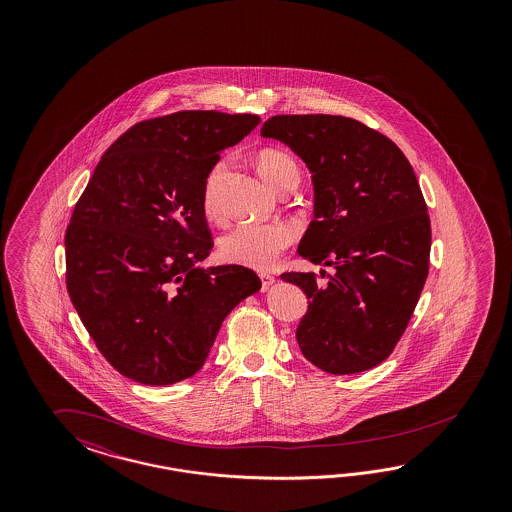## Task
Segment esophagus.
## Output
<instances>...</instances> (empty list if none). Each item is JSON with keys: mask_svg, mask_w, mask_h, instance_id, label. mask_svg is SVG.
I'll return each instance as SVG.
<instances>
[{"mask_svg": "<svg viewBox=\"0 0 512 512\" xmlns=\"http://www.w3.org/2000/svg\"><path fill=\"white\" fill-rule=\"evenodd\" d=\"M274 285V276L272 274H261V291L266 293Z\"/></svg>", "mask_w": 512, "mask_h": 512, "instance_id": "esophagus-1", "label": "esophagus"}]
</instances>
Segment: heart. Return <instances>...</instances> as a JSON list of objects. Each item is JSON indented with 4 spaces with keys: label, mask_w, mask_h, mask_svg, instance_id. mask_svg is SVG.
I'll use <instances>...</instances> for the list:
<instances>
[{
    "label": "heart",
    "mask_w": 512,
    "mask_h": 512,
    "mask_svg": "<svg viewBox=\"0 0 512 512\" xmlns=\"http://www.w3.org/2000/svg\"><path fill=\"white\" fill-rule=\"evenodd\" d=\"M257 167L270 186L278 189L285 180L298 176L295 159L281 150L266 148L257 155ZM225 165L217 163L208 174L202 191V210L208 219L221 217L219 182ZM295 240V229L289 223H242L219 240V257L225 263L240 264L255 270H268L278 261L281 251Z\"/></svg>",
    "instance_id": "1"
}]
</instances>
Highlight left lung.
I'll return each mask as SVG.
<instances>
[{
    "label": "left lung",
    "mask_w": 512,
    "mask_h": 512,
    "mask_svg": "<svg viewBox=\"0 0 512 512\" xmlns=\"http://www.w3.org/2000/svg\"><path fill=\"white\" fill-rule=\"evenodd\" d=\"M261 137L310 169L313 221L298 255L336 270L326 283L281 274L308 296L300 351L323 372H366L402 338L428 278L432 229L413 167L392 140L345 116L279 114Z\"/></svg>",
    "instance_id": "left-lung-1"
}]
</instances>
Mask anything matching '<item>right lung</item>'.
<instances>
[{"label":"right lung","mask_w":512,"mask_h":512,"mask_svg":"<svg viewBox=\"0 0 512 512\" xmlns=\"http://www.w3.org/2000/svg\"><path fill=\"white\" fill-rule=\"evenodd\" d=\"M257 114L180 110L127 129L103 154L65 233L67 291L101 355L142 385L199 372L223 319L261 289L214 246L202 191Z\"/></svg>","instance_id":"obj_1"}]
</instances>
